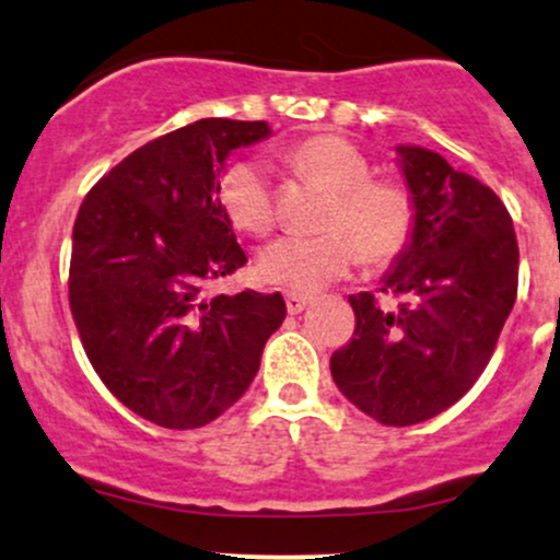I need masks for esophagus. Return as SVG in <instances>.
<instances>
[{
	"mask_svg": "<svg viewBox=\"0 0 560 560\" xmlns=\"http://www.w3.org/2000/svg\"><path fill=\"white\" fill-rule=\"evenodd\" d=\"M284 300H287V311L292 313V316H298V313L305 311L307 302H311V298H307V294H302V292H287Z\"/></svg>",
	"mask_w": 560,
	"mask_h": 560,
	"instance_id": "1",
	"label": "esophagus"
}]
</instances>
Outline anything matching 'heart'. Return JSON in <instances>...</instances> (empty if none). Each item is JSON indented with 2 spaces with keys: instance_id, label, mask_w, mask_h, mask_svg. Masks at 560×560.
I'll return each mask as SVG.
<instances>
[{
  "instance_id": "obj_1",
  "label": "heart",
  "mask_w": 560,
  "mask_h": 560,
  "mask_svg": "<svg viewBox=\"0 0 560 560\" xmlns=\"http://www.w3.org/2000/svg\"><path fill=\"white\" fill-rule=\"evenodd\" d=\"M294 176L329 191L313 236H281L262 249L258 273L266 284L313 292L358 260L387 266L410 247L419 221L413 191L397 178L371 176L374 165L355 144L320 133L287 152ZM218 202L236 231L266 236L276 223V191L268 168L255 160H236L221 173Z\"/></svg>"
}]
</instances>
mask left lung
I'll return each instance as SVG.
<instances>
[{
  "mask_svg": "<svg viewBox=\"0 0 560 560\" xmlns=\"http://www.w3.org/2000/svg\"><path fill=\"white\" fill-rule=\"evenodd\" d=\"M400 155L419 221L382 287L397 305L350 294L355 331L331 355L339 392L387 427L434 419L474 387L518 292L503 199L436 152L400 147Z\"/></svg>",
  "mask_w": 560,
  "mask_h": 560,
  "instance_id": "left-lung-1",
  "label": "left lung"
}]
</instances>
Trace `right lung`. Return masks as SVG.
I'll return each mask as SVG.
<instances>
[{
    "label": "right lung",
    "instance_id": "1",
    "mask_svg": "<svg viewBox=\"0 0 560 560\" xmlns=\"http://www.w3.org/2000/svg\"><path fill=\"white\" fill-rule=\"evenodd\" d=\"M268 131L229 118L176 128L107 171L75 215L68 300L81 345L105 387L158 427L197 429L229 410L287 316L279 292L205 298L247 262L218 173Z\"/></svg>",
    "mask_w": 560,
    "mask_h": 560
}]
</instances>
